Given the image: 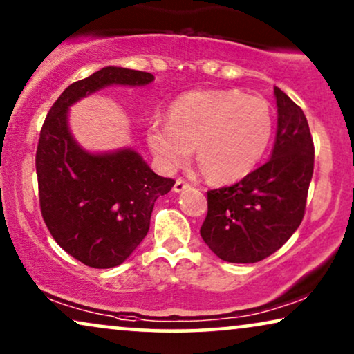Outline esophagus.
Here are the masks:
<instances>
[{
  "instance_id": "esophagus-1",
  "label": "esophagus",
  "mask_w": 354,
  "mask_h": 354,
  "mask_svg": "<svg viewBox=\"0 0 354 354\" xmlns=\"http://www.w3.org/2000/svg\"><path fill=\"white\" fill-rule=\"evenodd\" d=\"M188 188H190V185H188L185 180H182V178H178V180L176 182V185H174V192L182 193V192L188 190Z\"/></svg>"
}]
</instances>
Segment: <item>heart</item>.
<instances>
[{
    "label": "heart",
    "mask_w": 354,
    "mask_h": 354,
    "mask_svg": "<svg viewBox=\"0 0 354 354\" xmlns=\"http://www.w3.org/2000/svg\"><path fill=\"white\" fill-rule=\"evenodd\" d=\"M272 129V111L264 98L235 90H195L169 106L167 122H149L145 137L164 172L185 166L195 149L207 180L229 183L256 167Z\"/></svg>",
    "instance_id": "1"
}]
</instances>
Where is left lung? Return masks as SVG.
I'll return each instance as SVG.
<instances>
[{
	"mask_svg": "<svg viewBox=\"0 0 354 354\" xmlns=\"http://www.w3.org/2000/svg\"><path fill=\"white\" fill-rule=\"evenodd\" d=\"M277 132L270 159L235 185L207 192L201 239L222 261L258 263L275 253L301 224L314 169L306 115L274 86Z\"/></svg>",
	"mask_w": 354,
	"mask_h": 354,
	"instance_id": "8db88e82",
	"label": "left lung"
}]
</instances>
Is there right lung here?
Wrapping results in <instances>:
<instances>
[{
  "instance_id": "1",
  "label": "right lung",
  "mask_w": 354,
  "mask_h": 354,
  "mask_svg": "<svg viewBox=\"0 0 354 354\" xmlns=\"http://www.w3.org/2000/svg\"><path fill=\"white\" fill-rule=\"evenodd\" d=\"M149 72L108 66L62 91L37 148L41 216L66 253L95 269L122 264L149 230L153 206L174 187L132 148L88 151L69 127L71 106L113 85L145 86Z\"/></svg>"
}]
</instances>
